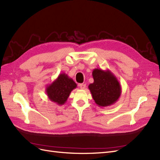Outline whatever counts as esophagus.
<instances>
[{
  "instance_id": "34e87169",
  "label": "esophagus",
  "mask_w": 160,
  "mask_h": 160,
  "mask_svg": "<svg viewBox=\"0 0 160 160\" xmlns=\"http://www.w3.org/2000/svg\"><path fill=\"white\" fill-rule=\"evenodd\" d=\"M79 88H80L81 89H84L85 88L86 85H85V84L81 83V84H79Z\"/></svg>"
}]
</instances>
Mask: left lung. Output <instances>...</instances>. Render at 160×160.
Instances as JSON below:
<instances>
[{
  "instance_id": "8db88e82",
  "label": "left lung",
  "mask_w": 160,
  "mask_h": 160,
  "mask_svg": "<svg viewBox=\"0 0 160 160\" xmlns=\"http://www.w3.org/2000/svg\"><path fill=\"white\" fill-rule=\"evenodd\" d=\"M94 81L88 88L92 98L99 107H108L114 104L122 94L118 79L110 70L95 69L92 72Z\"/></svg>"
}]
</instances>
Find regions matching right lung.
Wrapping results in <instances>:
<instances>
[{"label":"right lung","instance_id":"add662e5","mask_svg":"<svg viewBox=\"0 0 160 160\" xmlns=\"http://www.w3.org/2000/svg\"><path fill=\"white\" fill-rule=\"evenodd\" d=\"M77 88L75 81L65 73H61L57 78L47 85L46 93L51 101L59 105L66 103L71 92Z\"/></svg>","mask_w":160,"mask_h":160}]
</instances>
